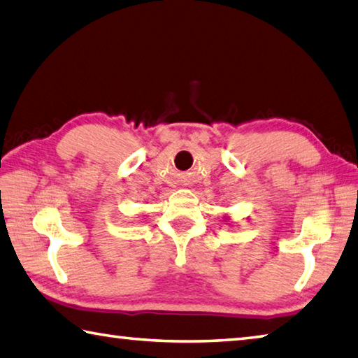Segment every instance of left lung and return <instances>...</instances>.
Segmentation results:
<instances>
[{"mask_svg":"<svg viewBox=\"0 0 358 358\" xmlns=\"http://www.w3.org/2000/svg\"><path fill=\"white\" fill-rule=\"evenodd\" d=\"M226 221H229V217H227V218H226Z\"/></svg>","mask_w":358,"mask_h":358,"instance_id":"obj_1","label":"left lung"}]
</instances>
